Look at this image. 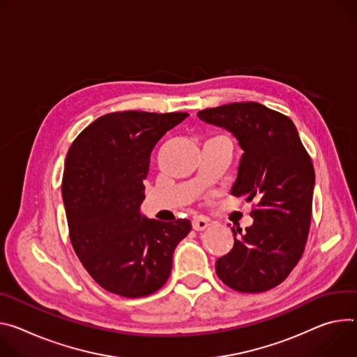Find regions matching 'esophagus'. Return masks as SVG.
Listing matches in <instances>:
<instances>
[{
	"label": "esophagus",
	"mask_w": 357,
	"mask_h": 357,
	"mask_svg": "<svg viewBox=\"0 0 357 357\" xmlns=\"http://www.w3.org/2000/svg\"><path fill=\"white\" fill-rule=\"evenodd\" d=\"M208 226H209V222L205 218H202V216H198V218H195V219L192 220V228L195 229L197 232L206 229Z\"/></svg>",
	"instance_id": "obj_1"
}]
</instances>
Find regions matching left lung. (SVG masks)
Wrapping results in <instances>:
<instances>
[{"label": "left lung", "instance_id": "left-lung-1", "mask_svg": "<svg viewBox=\"0 0 357 357\" xmlns=\"http://www.w3.org/2000/svg\"><path fill=\"white\" fill-rule=\"evenodd\" d=\"M234 134L243 153L232 195L255 202L253 225L232 228V250L216 261L219 279L259 294L282 283L302 257L312 218L314 169L295 123L257 102H234L198 112Z\"/></svg>", "mask_w": 357, "mask_h": 357}]
</instances>
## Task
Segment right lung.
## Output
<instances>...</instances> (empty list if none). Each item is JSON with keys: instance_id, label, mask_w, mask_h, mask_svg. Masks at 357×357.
I'll return each mask as SVG.
<instances>
[{"instance_id": "right-lung-1", "label": "right lung", "mask_w": 357, "mask_h": 357, "mask_svg": "<svg viewBox=\"0 0 357 357\" xmlns=\"http://www.w3.org/2000/svg\"><path fill=\"white\" fill-rule=\"evenodd\" d=\"M189 114L112 112L73 142L62 178L70 238L92 279L111 294L148 296L165 284L188 219L160 222L141 213L144 179L156 142Z\"/></svg>"}]
</instances>
